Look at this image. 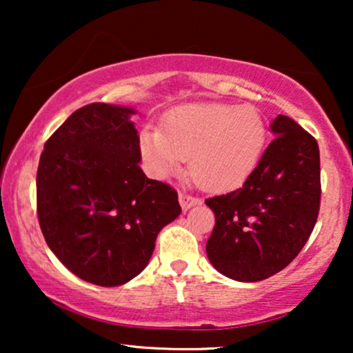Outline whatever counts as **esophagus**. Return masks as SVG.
<instances>
[{
	"label": "esophagus",
	"mask_w": 353,
	"mask_h": 353,
	"mask_svg": "<svg viewBox=\"0 0 353 353\" xmlns=\"http://www.w3.org/2000/svg\"><path fill=\"white\" fill-rule=\"evenodd\" d=\"M178 201H180V205L183 210H188V209H191L192 205L199 204V199H197V197L186 194V192H178Z\"/></svg>",
	"instance_id": "obj_1"
}]
</instances>
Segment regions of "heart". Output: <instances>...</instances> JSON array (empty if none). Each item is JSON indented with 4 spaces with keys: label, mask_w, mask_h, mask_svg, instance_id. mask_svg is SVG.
<instances>
[{
    "label": "heart",
    "mask_w": 353,
    "mask_h": 353,
    "mask_svg": "<svg viewBox=\"0 0 353 353\" xmlns=\"http://www.w3.org/2000/svg\"><path fill=\"white\" fill-rule=\"evenodd\" d=\"M267 138V122L254 105L197 103L170 110L163 130H144L141 154L156 176L180 170L190 159V173L197 185L225 191L254 172Z\"/></svg>",
    "instance_id": "heart-1"
}]
</instances>
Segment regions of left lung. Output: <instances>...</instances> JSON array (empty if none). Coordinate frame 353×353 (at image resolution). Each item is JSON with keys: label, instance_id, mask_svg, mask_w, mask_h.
Segmentation results:
<instances>
[{"label": "left lung", "instance_id": "1", "mask_svg": "<svg viewBox=\"0 0 353 353\" xmlns=\"http://www.w3.org/2000/svg\"><path fill=\"white\" fill-rule=\"evenodd\" d=\"M268 144L244 185L209 197L215 226L207 257L221 274L254 283L286 268L310 238L320 212V149L286 115L272 123Z\"/></svg>", "mask_w": 353, "mask_h": 353}]
</instances>
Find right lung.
Instances as JSON below:
<instances>
[{
  "label": "right lung",
  "instance_id": "right-lung-1",
  "mask_svg": "<svg viewBox=\"0 0 353 353\" xmlns=\"http://www.w3.org/2000/svg\"><path fill=\"white\" fill-rule=\"evenodd\" d=\"M132 108L75 110L43 149L37 212L46 244L77 276L114 288L146 268L156 238L180 215L178 194L139 167Z\"/></svg>",
  "mask_w": 353,
  "mask_h": 353
}]
</instances>
